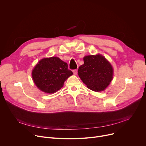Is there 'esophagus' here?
Returning <instances> with one entry per match:
<instances>
[{
  "instance_id": "1",
  "label": "esophagus",
  "mask_w": 146,
  "mask_h": 146,
  "mask_svg": "<svg viewBox=\"0 0 146 146\" xmlns=\"http://www.w3.org/2000/svg\"><path fill=\"white\" fill-rule=\"evenodd\" d=\"M73 73H74V74H75V75H77V70H73Z\"/></svg>"
}]
</instances>
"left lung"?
<instances>
[{
    "instance_id": "left-lung-1",
    "label": "left lung",
    "mask_w": 146,
    "mask_h": 146,
    "mask_svg": "<svg viewBox=\"0 0 146 146\" xmlns=\"http://www.w3.org/2000/svg\"><path fill=\"white\" fill-rule=\"evenodd\" d=\"M84 63L78 74L87 87L95 92L105 90L113 78V69L110 62L100 54L84 57Z\"/></svg>"
}]
</instances>
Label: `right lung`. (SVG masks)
<instances>
[{
    "label": "right lung",
    "mask_w": 146,
    "mask_h": 146,
    "mask_svg": "<svg viewBox=\"0 0 146 146\" xmlns=\"http://www.w3.org/2000/svg\"><path fill=\"white\" fill-rule=\"evenodd\" d=\"M73 74L68 64L58 57L41 59L32 70L34 83L41 91L53 94L59 90L64 82Z\"/></svg>",
    "instance_id": "obj_1"
}]
</instances>
